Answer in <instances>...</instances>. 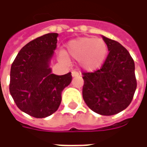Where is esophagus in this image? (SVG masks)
<instances>
[{"label":"esophagus","mask_w":147,"mask_h":147,"mask_svg":"<svg viewBox=\"0 0 147 147\" xmlns=\"http://www.w3.org/2000/svg\"><path fill=\"white\" fill-rule=\"evenodd\" d=\"M71 76H72V77L79 76H80V73H79V72H77V71H73L71 72Z\"/></svg>","instance_id":"obj_1"}]
</instances>
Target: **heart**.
Listing matches in <instances>:
<instances>
[{
    "mask_svg": "<svg viewBox=\"0 0 147 147\" xmlns=\"http://www.w3.org/2000/svg\"><path fill=\"white\" fill-rule=\"evenodd\" d=\"M108 45L102 38L82 37L71 40L67 43L65 53L61 57L67 60V56L78 61L81 68L94 71L102 66L107 58Z\"/></svg>",
    "mask_w": 147,
    "mask_h": 147,
    "instance_id": "b5f03b06",
    "label": "heart"
}]
</instances>
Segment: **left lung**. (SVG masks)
<instances>
[{
  "label": "left lung",
  "instance_id": "left-lung-1",
  "mask_svg": "<svg viewBox=\"0 0 147 147\" xmlns=\"http://www.w3.org/2000/svg\"><path fill=\"white\" fill-rule=\"evenodd\" d=\"M102 38L109 53L99 70L83 73V98L94 113L112 116L131 102L137 86L135 63L121 44L105 36Z\"/></svg>",
  "mask_w": 147,
  "mask_h": 147
}]
</instances>
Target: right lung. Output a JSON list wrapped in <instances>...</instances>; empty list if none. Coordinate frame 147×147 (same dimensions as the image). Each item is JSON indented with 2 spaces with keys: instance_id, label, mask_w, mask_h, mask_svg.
Masks as SVG:
<instances>
[{
  "instance_id": "obj_1",
  "label": "right lung",
  "mask_w": 147,
  "mask_h": 147,
  "mask_svg": "<svg viewBox=\"0 0 147 147\" xmlns=\"http://www.w3.org/2000/svg\"><path fill=\"white\" fill-rule=\"evenodd\" d=\"M57 37V33H49L27 43L11 64L10 94L18 108L31 117L44 118L55 113L61 93L71 82V72L52 73Z\"/></svg>"
}]
</instances>
